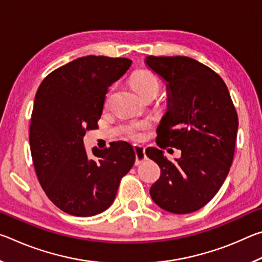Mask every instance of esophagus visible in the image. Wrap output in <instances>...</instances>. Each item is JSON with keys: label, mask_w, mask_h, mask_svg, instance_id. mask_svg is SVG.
<instances>
[{"label": "esophagus", "mask_w": 262, "mask_h": 262, "mask_svg": "<svg viewBox=\"0 0 262 262\" xmlns=\"http://www.w3.org/2000/svg\"><path fill=\"white\" fill-rule=\"evenodd\" d=\"M134 151H135V165H140V164L143 163L145 159H147V156H145V149L144 147L139 144H134Z\"/></svg>", "instance_id": "obj_1"}]
</instances>
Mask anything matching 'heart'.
Returning <instances> with one entry per match:
<instances>
[{
    "label": "heart",
    "instance_id": "b5f03b06",
    "mask_svg": "<svg viewBox=\"0 0 262 262\" xmlns=\"http://www.w3.org/2000/svg\"><path fill=\"white\" fill-rule=\"evenodd\" d=\"M132 88L139 96H145L148 94H159L162 84L156 75L148 70H140L136 72L130 79ZM145 127V123H137L128 128V135L134 140L142 139V129Z\"/></svg>",
    "mask_w": 262,
    "mask_h": 262
}]
</instances>
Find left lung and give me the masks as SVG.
<instances>
[{
	"label": "left lung",
	"mask_w": 262,
	"mask_h": 262,
	"mask_svg": "<svg viewBox=\"0 0 262 262\" xmlns=\"http://www.w3.org/2000/svg\"><path fill=\"white\" fill-rule=\"evenodd\" d=\"M144 62L166 84L167 94L158 148L145 150L161 168L150 195L164 210L188 214L207 205L227 178L238 115L224 81L207 66L187 56L150 55ZM167 146L180 148L181 158L168 161L161 150Z\"/></svg>",
	"instance_id": "8db88e82"
}]
</instances>
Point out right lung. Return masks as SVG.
Returning a JSON list of instances; mask_svg holds the SVG:
<instances>
[{"instance_id":"add662e5","label":"right lung","mask_w":262,"mask_h":262,"mask_svg":"<svg viewBox=\"0 0 262 262\" xmlns=\"http://www.w3.org/2000/svg\"><path fill=\"white\" fill-rule=\"evenodd\" d=\"M132 66L125 57L88 55L55 69L41 82L31 117L30 148L48 199L69 215L89 217L112 205L135 162L127 142L88 154L83 137L97 128L108 88Z\"/></svg>"}]
</instances>
